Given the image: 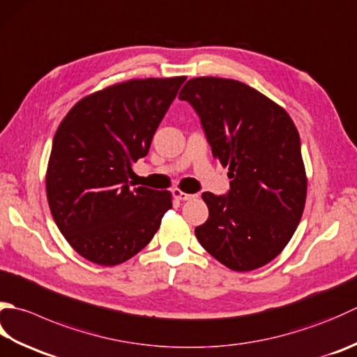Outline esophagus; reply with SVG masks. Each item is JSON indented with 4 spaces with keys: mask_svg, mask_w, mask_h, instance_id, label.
<instances>
[{
    "mask_svg": "<svg viewBox=\"0 0 357 357\" xmlns=\"http://www.w3.org/2000/svg\"><path fill=\"white\" fill-rule=\"evenodd\" d=\"M172 193H173V197L176 198V199H179V201H190V199L195 198V195L185 193V192L181 190V188H173Z\"/></svg>",
    "mask_w": 357,
    "mask_h": 357,
    "instance_id": "34e87169",
    "label": "esophagus"
}]
</instances>
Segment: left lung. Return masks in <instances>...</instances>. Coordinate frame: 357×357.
Returning <instances> with one entry per match:
<instances>
[{
	"label": "left lung",
	"instance_id": "8db88e82",
	"mask_svg": "<svg viewBox=\"0 0 357 357\" xmlns=\"http://www.w3.org/2000/svg\"><path fill=\"white\" fill-rule=\"evenodd\" d=\"M197 111L212 155L229 167L227 195L202 193L201 246L229 269L264 266L294 235L306 201L300 136L289 114L260 91L221 77L190 79L179 93Z\"/></svg>",
	"mask_w": 357,
	"mask_h": 357
}]
</instances>
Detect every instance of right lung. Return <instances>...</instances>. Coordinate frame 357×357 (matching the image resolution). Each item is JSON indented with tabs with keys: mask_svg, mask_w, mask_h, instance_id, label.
Here are the masks:
<instances>
[{
	"mask_svg": "<svg viewBox=\"0 0 357 357\" xmlns=\"http://www.w3.org/2000/svg\"><path fill=\"white\" fill-rule=\"evenodd\" d=\"M185 77L132 79L83 97L55 131L46 170L52 218L71 248L100 266L135 257L172 208L169 190L131 188L132 164Z\"/></svg>",
	"mask_w": 357,
	"mask_h": 357,
	"instance_id": "obj_1",
	"label": "right lung"
}]
</instances>
